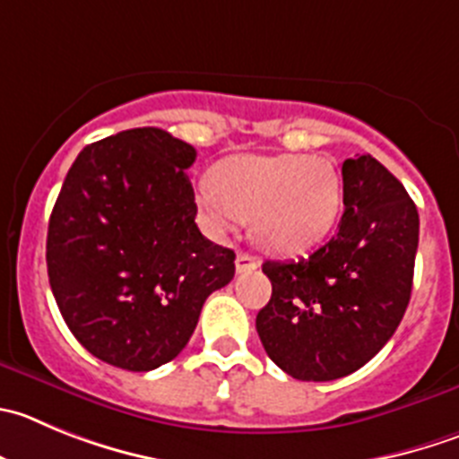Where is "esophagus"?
<instances>
[{
	"instance_id": "1",
	"label": "esophagus",
	"mask_w": 459,
	"mask_h": 459,
	"mask_svg": "<svg viewBox=\"0 0 459 459\" xmlns=\"http://www.w3.org/2000/svg\"><path fill=\"white\" fill-rule=\"evenodd\" d=\"M259 268V259L247 252H238L237 255V270L238 273H252V270Z\"/></svg>"
}]
</instances>
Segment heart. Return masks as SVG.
Returning <instances> with one entry per match:
<instances>
[{"label": "heart", "mask_w": 459, "mask_h": 459, "mask_svg": "<svg viewBox=\"0 0 459 459\" xmlns=\"http://www.w3.org/2000/svg\"><path fill=\"white\" fill-rule=\"evenodd\" d=\"M342 203V182L325 157L234 155L213 169L198 204L216 230L250 218L256 241L295 255L326 237Z\"/></svg>", "instance_id": "obj_1"}]
</instances>
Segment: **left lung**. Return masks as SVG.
I'll use <instances>...</instances> for the list:
<instances>
[{
  "label": "left lung",
  "instance_id": "1",
  "mask_svg": "<svg viewBox=\"0 0 459 459\" xmlns=\"http://www.w3.org/2000/svg\"><path fill=\"white\" fill-rule=\"evenodd\" d=\"M338 232L298 261H265L270 302L256 333L298 381H333L369 363L403 320L412 292L419 213L372 155L342 164Z\"/></svg>",
  "mask_w": 459,
  "mask_h": 459
}]
</instances>
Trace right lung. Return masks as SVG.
I'll return each instance as SVG.
<instances>
[{"mask_svg":"<svg viewBox=\"0 0 459 459\" xmlns=\"http://www.w3.org/2000/svg\"><path fill=\"white\" fill-rule=\"evenodd\" d=\"M195 148L133 128L78 152L47 232V273L74 338L99 360L151 372L189 342L204 299L234 277L230 247L195 225Z\"/></svg>","mask_w":459,"mask_h":459,"instance_id":"right-lung-1","label":"right lung"}]
</instances>
